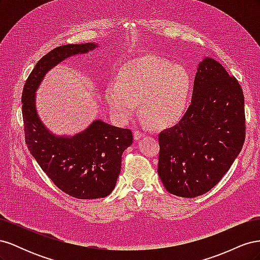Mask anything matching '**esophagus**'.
I'll return each mask as SVG.
<instances>
[{"label": "esophagus", "instance_id": "esophagus-1", "mask_svg": "<svg viewBox=\"0 0 260 260\" xmlns=\"http://www.w3.org/2000/svg\"><path fill=\"white\" fill-rule=\"evenodd\" d=\"M145 135L143 132H141V131H139V130H136L135 131V139L138 141V140H140V139H142L143 137H144Z\"/></svg>", "mask_w": 260, "mask_h": 260}]
</instances>
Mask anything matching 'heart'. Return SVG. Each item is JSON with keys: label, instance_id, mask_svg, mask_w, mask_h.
I'll list each match as a JSON object with an SVG mask.
<instances>
[{"label": "heart", "instance_id": "1", "mask_svg": "<svg viewBox=\"0 0 260 260\" xmlns=\"http://www.w3.org/2000/svg\"><path fill=\"white\" fill-rule=\"evenodd\" d=\"M192 93L186 68L151 55L124 64L104 96L117 121L130 120L140 102L141 112L153 125L170 127L185 115Z\"/></svg>", "mask_w": 260, "mask_h": 260}]
</instances>
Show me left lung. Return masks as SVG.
<instances>
[{
	"label": "left lung",
	"instance_id": "8db88e82",
	"mask_svg": "<svg viewBox=\"0 0 260 260\" xmlns=\"http://www.w3.org/2000/svg\"><path fill=\"white\" fill-rule=\"evenodd\" d=\"M158 176L166 190L192 199L211 190L230 169L245 140L241 85L211 57L198 65L191 105L159 133Z\"/></svg>",
	"mask_w": 260,
	"mask_h": 260
}]
</instances>
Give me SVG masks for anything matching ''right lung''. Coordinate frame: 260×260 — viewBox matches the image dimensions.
Masks as SVG:
<instances>
[{
  "mask_svg": "<svg viewBox=\"0 0 260 260\" xmlns=\"http://www.w3.org/2000/svg\"><path fill=\"white\" fill-rule=\"evenodd\" d=\"M98 43L67 44L43 56L23 86L21 103L26 143L42 170L62 192L80 200L106 198L120 174L121 156L132 142L130 130L101 119L74 136L55 135L40 119L37 91L50 70L59 62L96 50Z\"/></svg>",
  "mask_w": 260,
  "mask_h": 260,
  "instance_id": "1",
  "label": "right lung"
}]
</instances>
